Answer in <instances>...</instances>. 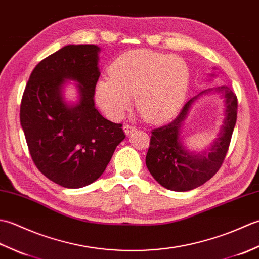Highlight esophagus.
Instances as JSON below:
<instances>
[{
	"label": "esophagus",
	"instance_id": "34e87169",
	"mask_svg": "<svg viewBox=\"0 0 259 259\" xmlns=\"http://www.w3.org/2000/svg\"><path fill=\"white\" fill-rule=\"evenodd\" d=\"M123 130H124V134L125 135H130V134H133L134 131L136 130V126L135 125H131V124H124L123 125Z\"/></svg>",
	"mask_w": 259,
	"mask_h": 259
}]
</instances>
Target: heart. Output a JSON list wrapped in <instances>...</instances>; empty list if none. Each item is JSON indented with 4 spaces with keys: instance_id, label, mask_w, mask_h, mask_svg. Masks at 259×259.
<instances>
[{
    "instance_id": "1",
    "label": "heart",
    "mask_w": 259,
    "mask_h": 259,
    "mask_svg": "<svg viewBox=\"0 0 259 259\" xmlns=\"http://www.w3.org/2000/svg\"><path fill=\"white\" fill-rule=\"evenodd\" d=\"M111 79L96 85V101L107 117L119 120L131 106L149 122H160L183 104L189 84V68L178 56L150 50H133L110 67Z\"/></svg>"
}]
</instances>
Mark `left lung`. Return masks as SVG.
Listing matches in <instances>:
<instances>
[{
  "label": "left lung",
  "mask_w": 259,
  "mask_h": 259,
  "mask_svg": "<svg viewBox=\"0 0 259 259\" xmlns=\"http://www.w3.org/2000/svg\"><path fill=\"white\" fill-rule=\"evenodd\" d=\"M202 91L187 102L177 118L160 128L151 131L150 147L146 156V164L152 177L164 188L174 191H188L203 185L222 167L228 151L230 139L237 119V97L229 87L214 89L225 99V119L222 129L212 145L200 153L186 149L180 138L181 126L191 104Z\"/></svg>",
  "instance_id": "8db88e82"
}]
</instances>
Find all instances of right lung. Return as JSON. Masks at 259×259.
<instances>
[{
  "instance_id": "add662e5",
  "label": "right lung",
  "mask_w": 259,
  "mask_h": 259,
  "mask_svg": "<svg viewBox=\"0 0 259 259\" xmlns=\"http://www.w3.org/2000/svg\"><path fill=\"white\" fill-rule=\"evenodd\" d=\"M100 48L65 46L38 62L22 97L20 121L36 168L64 188H81L106 170L125 138L122 124L103 118L95 107ZM65 79L78 82L79 101L65 102Z\"/></svg>"
}]
</instances>
